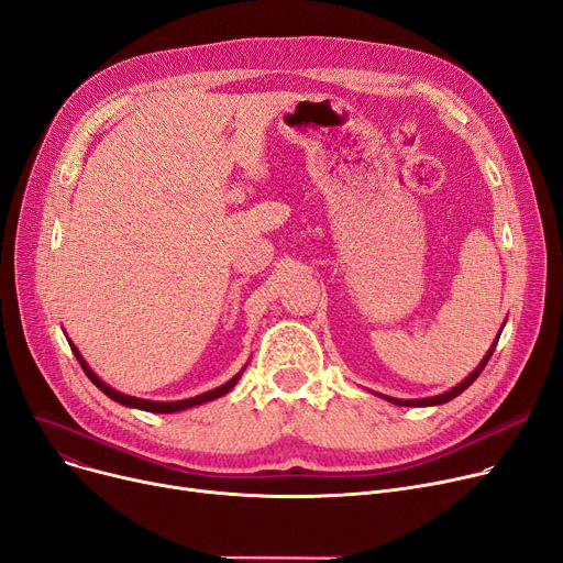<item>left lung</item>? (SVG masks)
Wrapping results in <instances>:
<instances>
[{
    "label": "left lung",
    "instance_id": "8db88e82",
    "mask_svg": "<svg viewBox=\"0 0 563 563\" xmlns=\"http://www.w3.org/2000/svg\"><path fill=\"white\" fill-rule=\"evenodd\" d=\"M499 340V338H497ZM495 346H497V342L490 346V351L486 353V356H484V361L479 363V367L475 369V372H472L463 383H459V386L456 388H452L450 393H445V395H438V397H429V399H390V401H395L397 406H435V404H445V401H450V399H454V397H459L465 388H470L472 386V383H475L477 380V376L482 374V369L486 367V363L490 361V356H493V351H495Z\"/></svg>",
    "mask_w": 563,
    "mask_h": 563
}]
</instances>
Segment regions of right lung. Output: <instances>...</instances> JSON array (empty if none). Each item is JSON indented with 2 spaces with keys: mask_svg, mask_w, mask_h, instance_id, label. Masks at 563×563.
Returning <instances> with one entry per match:
<instances>
[{
  "mask_svg": "<svg viewBox=\"0 0 563 563\" xmlns=\"http://www.w3.org/2000/svg\"><path fill=\"white\" fill-rule=\"evenodd\" d=\"M70 349H73V353H75V358L79 361L81 369L86 372V376L96 383V388H100L107 397H111V399L118 401V404L132 406V408H141V410H147V412H175V410H185V408H191V406H198V404H205V401H212V399L223 397L225 393H230L234 383L240 380V376H242V372H240L234 378H230V380L225 383V386H221V388H217V390H210V393H202V395L191 397V399H183V401H147V399H136V397H130V395H123V393H115L113 388H109L107 383H102V380L91 372V367L86 365V361L81 358V353L77 351V346H75L73 342H70Z\"/></svg>",
  "mask_w": 563,
  "mask_h": 563,
  "instance_id": "obj_1",
  "label": "right lung"
}]
</instances>
